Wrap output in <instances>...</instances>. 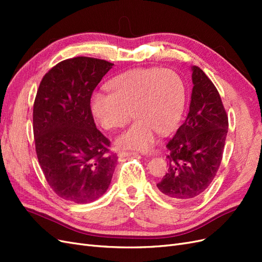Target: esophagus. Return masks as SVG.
Masks as SVG:
<instances>
[{
  "label": "esophagus",
  "instance_id": "esophagus-1",
  "mask_svg": "<svg viewBox=\"0 0 262 262\" xmlns=\"http://www.w3.org/2000/svg\"><path fill=\"white\" fill-rule=\"evenodd\" d=\"M133 152H126V150H121V152L118 153V156L120 158H124V157H129L131 155H133Z\"/></svg>",
  "mask_w": 262,
  "mask_h": 262
}]
</instances>
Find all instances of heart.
Masks as SVG:
<instances>
[{
  "label": "heart",
  "mask_w": 262,
  "mask_h": 262,
  "mask_svg": "<svg viewBox=\"0 0 262 262\" xmlns=\"http://www.w3.org/2000/svg\"><path fill=\"white\" fill-rule=\"evenodd\" d=\"M109 90L95 92L91 98L92 113L102 128H120L133 114L137 118L128 130L116 138L118 148L149 149L155 143L156 133L167 136L172 132L185 112L186 84L169 69L128 71L110 82Z\"/></svg>",
  "instance_id": "obj_1"
}]
</instances>
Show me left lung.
Masks as SVG:
<instances>
[{
  "mask_svg": "<svg viewBox=\"0 0 262 262\" xmlns=\"http://www.w3.org/2000/svg\"><path fill=\"white\" fill-rule=\"evenodd\" d=\"M189 113L167 144L168 171L157 184L173 202L199 198L215 177L223 156L228 119L216 87L195 66Z\"/></svg>",
  "mask_w": 262,
  "mask_h": 262,
  "instance_id": "1",
  "label": "left lung"
}]
</instances>
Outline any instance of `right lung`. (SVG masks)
<instances>
[{
    "mask_svg": "<svg viewBox=\"0 0 262 262\" xmlns=\"http://www.w3.org/2000/svg\"><path fill=\"white\" fill-rule=\"evenodd\" d=\"M105 60L77 57L58 63L39 85L34 137L39 164L59 196L90 203L105 194L118 158L94 122L91 97L113 68Z\"/></svg>",
    "mask_w": 262,
    "mask_h": 262,
    "instance_id": "obj_1",
    "label": "right lung"
}]
</instances>
